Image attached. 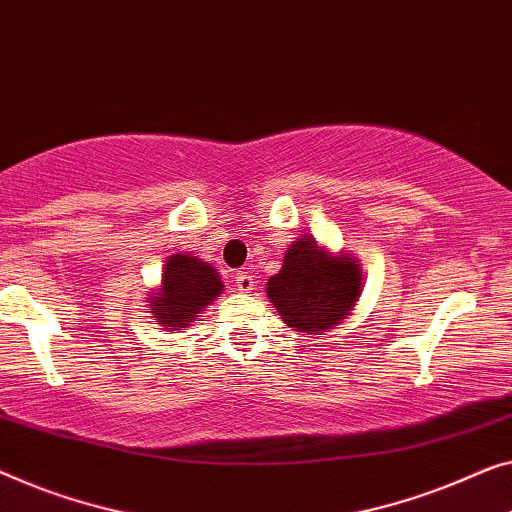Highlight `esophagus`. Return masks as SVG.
I'll list each match as a JSON object with an SVG mask.
<instances>
[{"instance_id":"obj_1","label":"esophagus","mask_w":512,"mask_h":512,"mask_svg":"<svg viewBox=\"0 0 512 512\" xmlns=\"http://www.w3.org/2000/svg\"><path fill=\"white\" fill-rule=\"evenodd\" d=\"M235 286H238L240 293L254 291V277H251V268H244L235 274Z\"/></svg>"}]
</instances>
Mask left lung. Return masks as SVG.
Instances as JSON below:
<instances>
[{"instance_id": "1", "label": "left lung", "mask_w": 512, "mask_h": 512, "mask_svg": "<svg viewBox=\"0 0 512 512\" xmlns=\"http://www.w3.org/2000/svg\"><path fill=\"white\" fill-rule=\"evenodd\" d=\"M268 298L288 328L307 335L330 332L351 316L362 293L360 261L330 251L302 235L284 254L281 270L268 279Z\"/></svg>"}]
</instances>
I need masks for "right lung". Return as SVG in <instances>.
I'll return each instance as SVG.
<instances>
[{"label": "right lung", "mask_w": 512, "mask_h": 512, "mask_svg": "<svg viewBox=\"0 0 512 512\" xmlns=\"http://www.w3.org/2000/svg\"><path fill=\"white\" fill-rule=\"evenodd\" d=\"M221 293V274L203 258L184 251L166 258L159 286L147 293V307L152 309L154 323L164 325L166 330H182L189 328Z\"/></svg>", "instance_id": "obj_1"}]
</instances>
